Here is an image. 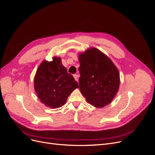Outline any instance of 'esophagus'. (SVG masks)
<instances>
[{"instance_id": "esophagus-1", "label": "esophagus", "mask_w": 155, "mask_h": 155, "mask_svg": "<svg viewBox=\"0 0 155 155\" xmlns=\"http://www.w3.org/2000/svg\"><path fill=\"white\" fill-rule=\"evenodd\" d=\"M73 77H74V78H75V80H76L77 82H78V77H79V75L78 74H76V75H73Z\"/></svg>"}]
</instances>
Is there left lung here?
Wrapping results in <instances>:
<instances>
[{
    "instance_id": "obj_1",
    "label": "left lung",
    "mask_w": 155,
    "mask_h": 155,
    "mask_svg": "<svg viewBox=\"0 0 155 155\" xmlns=\"http://www.w3.org/2000/svg\"><path fill=\"white\" fill-rule=\"evenodd\" d=\"M80 89L87 103L103 107L111 103L120 86V74L111 59L95 48L78 54Z\"/></svg>"
}]
</instances>
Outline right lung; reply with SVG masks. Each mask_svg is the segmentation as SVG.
I'll return each mask as SVG.
<instances>
[{"label":"right lung","mask_w":155,"mask_h":155,"mask_svg":"<svg viewBox=\"0 0 155 155\" xmlns=\"http://www.w3.org/2000/svg\"><path fill=\"white\" fill-rule=\"evenodd\" d=\"M79 86L67 72L61 59L54 56L52 61L40 63L34 77V88L40 102L55 109L63 106L70 94Z\"/></svg>","instance_id":"1"}]
</instances>
